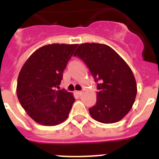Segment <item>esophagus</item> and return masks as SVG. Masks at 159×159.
I'll use <instances>...</instances> for the list:
<instances>
[{"label": "esophagus", "mask_w": 159, "mask_h": 159, "mask_svg": "<svg viewBox=\"0 0 159 159\" xmlns=\"http://www.w3.org/2000/svg\"><path fill=\"white\" fill-rule=\"evenodd\" d=\"M76 94L79 95V96H80V95L82 94V92H81V91H77Z\"/></svg>", "instance_id": "esophagus-1"}]
</instances>
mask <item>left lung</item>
Wrapping results in <instances>:
<instances>
[{
  "label": "left lung",
  "mask_w": 159,
  "mask_h": 159,
  "mask_svg": "<svg viewBox=\"0 0 159 159\" xmlns=\"http://www.w3.org/2000/svg\"><path fill=\"white\" fill-rule=\"evenodd\" d=\"M89 68L97 84L96 103L89 108L93 119L104 124L121 120L132 108L137 84L132 70L110 47L82 43L74 54Z\"/></svg>",
  "instance_id": "left-lung-1"
}]
</instances>
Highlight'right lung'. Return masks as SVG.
Wrapping results in <instances>:
<instances>
[{"label":"right lung","mask_w":159,"mask_h":159,"mask_svg":"<svg viewBox=\"0 0 159 159\" xmlns=\"http://www.w3.org/2000/svg\"><path fill=\"white\" fill-rule=\"evenodd\" d=\"M78 44H49L28 58L18 75L17 95L26 113L43 125H57L68 117L72 93L57 90Z\"/></svg>","instance_id":"1"}]
</instances>
